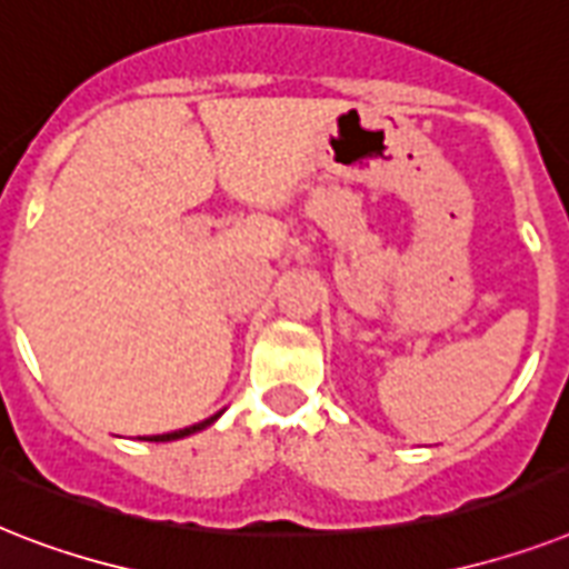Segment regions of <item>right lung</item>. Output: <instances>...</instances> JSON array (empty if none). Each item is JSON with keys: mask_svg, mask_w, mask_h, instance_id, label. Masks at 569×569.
Segmentation results:
<instances>
[{"mask_svg": "<svg viewBox=\"0 0 569 569\" xmlns=\"http://www.w3.org/2000/svg\"><path fill=\"white\" fill-rule=\"evenodd\" d=\"M222 411H217L213 417H208V420L202 422H193V426H188V429H179V431H167V435H147V438H140V440H149V443H167V440H179V438H188V435H197V431L208 429L217 417H220Z\"/></svg>", "mask_w": 569, "mask_h": 569, "instance_id": "right-lung-1", "label": "right lung"}]
</instances>
